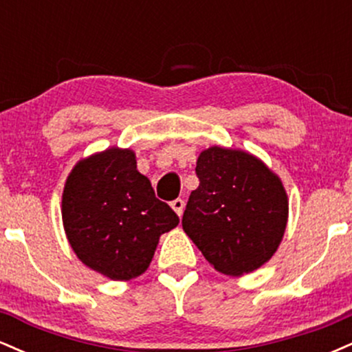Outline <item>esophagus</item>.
I'll return each instance as SVG.
<instances>
[{"instance_id": "esophagus-1", "label": "esophagus", "mask_w": 352, "mask_h": 352, "mask_svg": "<svg viewBox=\"0 0 352 352\" xmlns=\"http://www.w3.org/2000/svg\"><path fill=\"white\" fill-rule=\"evenodd\" d=\"M170 205H172V208L175 210L177 215L182 217V213H184V208H185V201L182 199H177V200H173Z\"/></svg>"}]
</instances>
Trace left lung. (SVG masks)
I'll return each mask as SVG.
<instances>
[{
  "label": "left lung",
  "mask_w": 352,
  "mask_h": 352,
  "mask_svg": "<svg viewBox=\"0 0 352 352\" xmlns=\"http://www.w3.org/2000/svg\"><path fill=\"white\" fill-rule=\"evenodd\" d=\"M195 172L200 184L188 197L184 232L217 272L241 276L261 268L288 223L280 177L253 153L218 145L200 152Z\"/></svg>",
  "instance_id": "left-lung-1"
}]
</instances>
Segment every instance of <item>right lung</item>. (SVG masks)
<instances>
[{"label": "right lung", "instance_id": "add662e5", "mask_svg": "<svg viewBox=\"0 0 352 352\" xmlns=\"http://www.w3.org/2000/svg\"><path fill=\"white\" fill-rule=\"evenodd\" d=\"M60 213L76 256L114 281L145 273L160 235L179 225L177 213L137 170L135 152L120 147L92 153L72 167Z\"/></svg>", "mask_w": 352, "mask_h": 352}]
</instances>
